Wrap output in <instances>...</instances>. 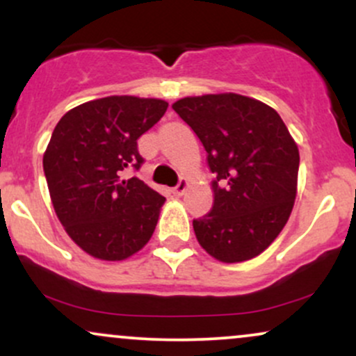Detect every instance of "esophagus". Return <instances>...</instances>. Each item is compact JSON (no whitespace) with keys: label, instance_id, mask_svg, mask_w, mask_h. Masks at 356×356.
Masks as SVG:
<instances>
[{"label":"esophagus","instance_id":"esophagus-1","mask_svg":"<svg viewBox=\"0 0 356 356\" xmlns=\"http://www.w3.org/2000/svg\"><path fill=\"white\" fill-rule=\"evenodd\" d=\"M186 189H187V181H186V179H181L177 186H175L174 189H172V192H174V195H177V197H181L184 192H186Z\"/></svg>","mask_w":356,"mask_h":356}]
</instances>
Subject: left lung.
<instances>
[{
    "mask_svg": "<svg viewBox=\"0 0 356 356\" xmlns=\"http://www.w3.org/2000/svg\"><path fill=\"white\" fill-rule=\"evenodd\" d=\"M172 108L202 142L214 206L192 220L195 238L212 257L241 263L277 238L296 199L300 152L280 113L238 95L186 97Z\"/></svg>",
    "mask_w": 356,
    "mask_h": 356,
    "instance_id": "8db88e82",
    "label": "left lung"
}]
</instances>
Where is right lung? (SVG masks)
<instances>
[{"label":"right lung","mask_w":356,"mask_h":356,"mask_svg":"<svg viewBox=\"0 0 356 356\" xmlns=\"http://www.w3.org/2000/svg\"><path fill=\"white\" fill-rule=\"evenodd\" d=\"M169 104L113 95L65 113L43 155V170L65 231L90 256L122 261L152 238L165 197L140 179L142 134L161 120Z\"/></svg>","instance_id":"1"}]
</instances>
